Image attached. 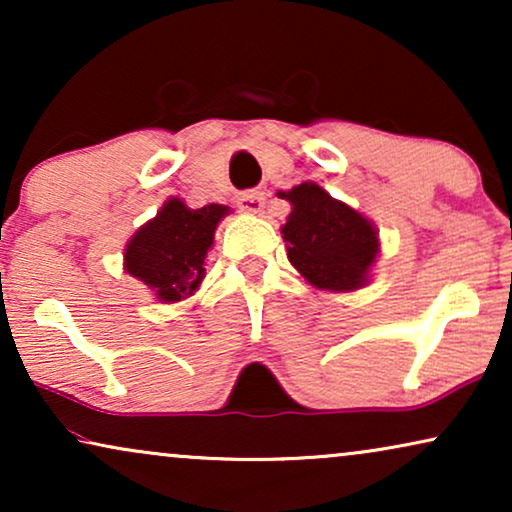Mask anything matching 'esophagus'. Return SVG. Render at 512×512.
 Masks as SVG:
<instances>
[{"mask_svg": "<svg viewBox=\"0 0 512 512\" xmlns=\"http://www.w3.org/2000/svg\"><path fill=\"white\" fill-rule=\"evenodd\" d=\"M237 205H240L242 212L258 214L265 207V193L258 191V188H251V191L240 193V198H237Z\"/></svg>", "mask_w": 512, "mask_h": 512, "instance_id": "esophagus-1", "label": "esophagus"}]
</instances>
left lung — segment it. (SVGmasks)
I'll return each instance as SVG.
<instances>
[{
    "mask_svg": "<svg viewBox=\"0 0 512 512\" xmlns=\"http://www.w3.org/2000/svg\"><path fill=\"white\" fill-rule=\"evenodd\" d=\"M279 198L291 202L282 226L286 256L307 282L324 291H356L368 284L380 240L366 216L314 181L279 191Z\"/></svg>",
    "mask_w": 512,
    "mask_h": 512,
    "instance_id": "8db88e82",
    "label": "left lung"
}]
</instances>
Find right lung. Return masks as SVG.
<instances>
[{"mask_svg":"<svg viewBox=\"0 0 512 512\" xmlns=\"http://www.w3.org/2000/svg\"><path fill=\"white\" fill-rule=\"evenodd\" d=\"M230 212L226 205L191 209L170 198L125 244V272L137 277L163 303L193 296L205 279V258L214 230Z\"/></svg>","mask_w":512,"mask_h":512,"instance_id":"1","label":"right lung"}]
</instances>
